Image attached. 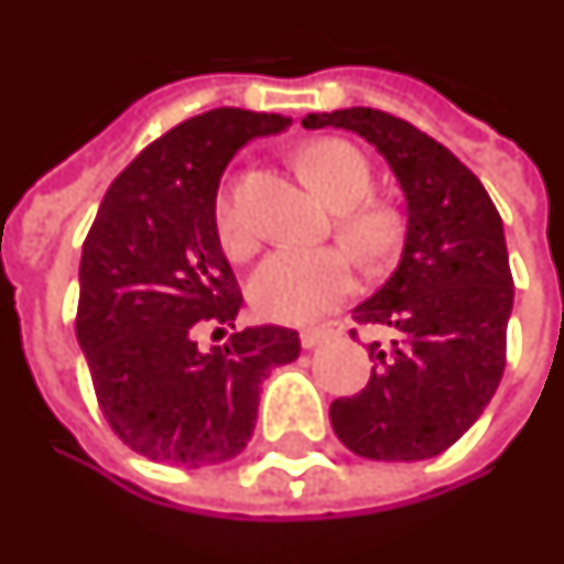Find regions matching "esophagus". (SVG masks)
<instances>
[{
    "mask_svg": "<svg viewBox=\"0 0 564 564\" xmlns=\"http://www.w3.org/2000/svg\"><path fill=\"white\" fill-rule=\"evenodd\" d=\"M338 323H323V326H311V329H302V348H314V345H321L329 336H336Z\"/></svg>",
    "mask_w": 564,
    "mask_h": 564,
    "instance_id": "1",
    "label": "esophagus"
}]
</instances>
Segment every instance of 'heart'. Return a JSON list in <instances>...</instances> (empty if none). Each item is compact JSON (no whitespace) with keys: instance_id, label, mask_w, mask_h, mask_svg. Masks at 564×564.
Returning a JSON list of instances; mask_svg holds the SVG:
<instances>
[{"instance_id":"obj_1","label":"heart","mask_w":564,"mask_h":564,"mask_svg":"<svg viewBox=\"0 0 564 564\" xmlns=\"http://www.w3.org/2000/svg\"><path fill=\"white\" fill-rule=\"evenodd\" d=\"M299 167L308 183L341 214V235L357 253L369 262H381L397 250L403 223L388 204H376V173L364 152L348 140H317L302 149ZM216 231L226 253H250L253 238L243 223L235 188H223L216 198ZM357 269L348 250L321 247V250H293L283 247L269 253L250 278V305L259 317L278 323H302L336 308L354 293Z\"/></svg>"}]
</instances>
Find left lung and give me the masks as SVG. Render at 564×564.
Returning a JSON list of instances; mask_svg holds the SVG:
<instances>
[{
	"label": "left lung",
	"mask_w": 564,
	"mask_h": 564,
	"mask_svg": "<svg viewBox=\"0 0 564 564\" xmlns=\"http://www.w3.org/2000/svg\"><path fill=\"white\" fill-rule=\"evenodd\" d=\"M302 124L360 133L409 204L400 265L354 308L388 341L369 345L376 366L364 391L329 405L333 431L360 458H433L474 427L507 366L513 274L501 214L467 164L403 118L354 106Z\"/></svg>",
	"instance_id": "obj_1"
}]
</instances>
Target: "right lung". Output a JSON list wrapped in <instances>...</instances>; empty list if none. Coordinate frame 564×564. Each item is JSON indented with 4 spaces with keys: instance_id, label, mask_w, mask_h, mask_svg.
<instances>
[{
    "instance_id": "obj_1",
    "label": "right lung",
    "mask_w": 564,
    "mask_h": 564,
    "mask_svg": "<svg viewBox=\"0 0 564 564\" xmlns=\"http://www.w3.org/2000/svg\"><path fill=\"white\" fill-rule=\"evenodd\" d=\"M290 118L210 109L149 143L118 173L82 247L76 336L97 403L118 440L149 460L207 467L241 455L259 388L299 357V333L247 326L228 345L243 295L216 231V188L235 152Z\"/></svg>"
}]
</instances>
